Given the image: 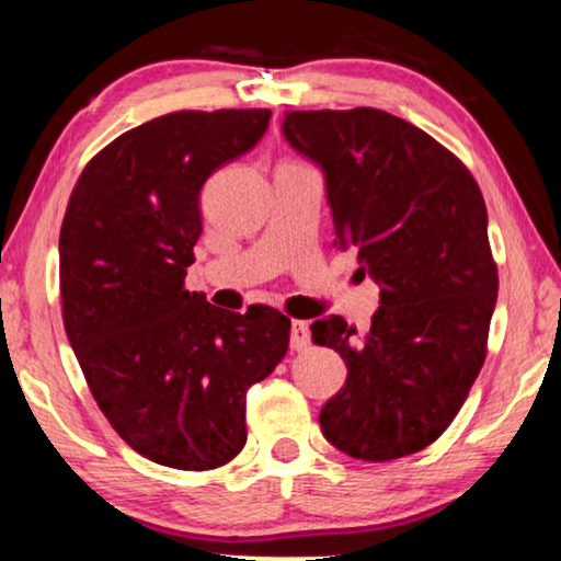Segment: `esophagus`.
Returning <instances> with one entry per match:
<instances>
[{
  "label": "esophagus",
  "mask_w": 561,
  "mask_h": 561,
  "mask_svg": "<svg viewBox=\"0 0 561 561\" xmlns=\"http://www.w3.org/2000/svg\"><path fill=\"white\" fill-rule=\"evenodd\" d=\"M309 342H311L309 321H294V324H290V347L304 350L309 347Z\"/></svg>",
  "instance_id": "1"
}]
</instances>
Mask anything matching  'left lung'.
Masks as SVG:
<instances>
[{
    "label": "left lung",
    "mask_w": 561,
    "mask_h": 561,
    "mask_svg": "<svg viewBox=\"0 0 561 561\" xmlns=\"http://www.w3.org/2000/svg\"><path fill=\"white\" fill-rule=\"evenodd\" d=\"M283 135L324 173L336 248H357L380 288L370 332L342 317L311 324L347 380L319 413L344 455L388 462L421 451L462 409L497 298L488 209L451 152L393 114L286 112Z\"/></svg>",
    "instance_id": "1"
}]
</instances>
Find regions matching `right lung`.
Returning <instances> with one entry per match:
<instances>
[{"label": "right lung", "mask_w": 561, "mask_h": 561, "mask_svg": "<svg viewBox=\"0 0 561 561\" xmlns=\"http://www.w3.org/2000/svg\"><path fill=\"white\" fill-rule=\"evenodd\" d=\"M271 110L173 112L83 168L60 227L68 342L106 421L137 455L214 470L248 442V390L288 350L290 319L183 288L214 171L255 148Z\"/></svg>", "instance_id": "right-lung-1"}]
</instances>
